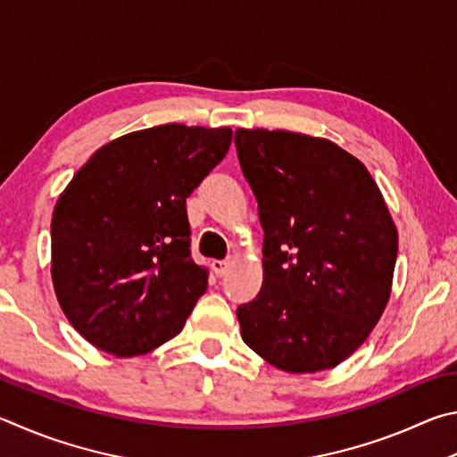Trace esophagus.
Returning a JSON list of instances; mask_svg holds the SVG:
<instances>
[{
  "label": "esophagus",
  "instance_id": "obj_1",
  "mask_svg": "<svg viewBox=\"0 0 457 457\" xmlns=\"http://www.w3.org/2000/svg\"><path fill=\"white\" fill-rule=\"evenodd\" d=\"M212 269L216 275L222 277L228 270V261H212Z\"/></svg>",
  "mask_w": 457,
  "mask_h": 457
}]
</instances>
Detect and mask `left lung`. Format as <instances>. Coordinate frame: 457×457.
I'll list each match as a JSON object with an SVG mask.
<instances>
[{
    "mask_svg": "<svg viewBox=\"0 0 457 457\" xmlns=\"http://www.w3.org/2000/svg\"><path fill=\"white\" fill-rule=\"evenodd\" d=\"M235 144L265 230L262 287L237 309L243 341L281 371L337 367L387 307L397 228L386 198L327 138L238 128Z\"/></svg>",
    "mask_w": 457,
    "mask_h": 457,
    "instance_id": "obj_1",
    "label": "left lung"
}]
</instances>
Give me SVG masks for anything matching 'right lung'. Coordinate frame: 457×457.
Returning a JSON list of instances; mask_svg holds the SVG:
<instances>
[{
	"mask_svg": "<svg viewBox=\"0 0 457 457\" xmlns=\"http://www.w3.org/2000/svg\"><path fill=\"white\" fill-rule=\"evenodd\" d=\"M233 130L164 124L104 144L52 214V283L74 329L118 357L182 331L208 269L190 257L187 198L227 156Z\"/></svg>",
	"mask_w": 457,
	"mask_h": 457,
	"instance_id": "add662e5",
	"label": "right lung"
}]
</instances>
